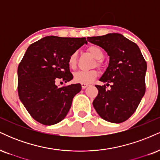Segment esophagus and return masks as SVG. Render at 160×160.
I'll return each instance as SVG.
<instances>
[{
	"instance_id": "esophagus-1",
	"label": "esophagus",
	"mask_w": 160,
	"mask_h": 160,
	"mask_svg": "<svg viewBox=\"0 0 160 160\" xmlns=\"http://www.w3.org/2000/svg\"><path fill=\"white\" fill-rule=\"evenodd\" d=\"M81 86L82 89H86L87 86H89V84L88 83H81Z\"/></svg>"
}]
</instances>
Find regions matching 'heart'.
<instances>
[{
    "instance_id": "b5f03b06",
    "label": "heart",
    "mask_w": 160,
    "mask_h": 160,
    "mask_svg": "<svg viewBox=\"0 0 160 160\" xmlns=\"http://www.w3.org/2000/svg\"><path fill=\"white\" fill-rule=\"evenodd\" d=\"M88 51L96 58L97 64L100 65V60L104 57V52L100 47L96 45H92L88 47ZM78 62V52H73L70 55L68 59V65L71 68H76ZM98 76V71L96 70H87V71H79L74 74V80L75 82L80 83H90Z\"/></svg>"
}]
</instances>
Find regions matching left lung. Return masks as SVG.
<instances>
[{"label":"left lung","instance_id":"obj_1","mask_svg":"<svg viewBox=\"0 0 160 160\" xmlns=\"http://www.w3.org/2000/svg\"><path fill=\"white\" fill-rule=\"evenodd\" d=\"M110 56L108 67L99 80L112 84L95 85L98 93L92 104L98 115L114 123L127 120L136 111L145 93L147 63L138 45L117 33L88 37Z\"/></svg>","mask_w":160,"mask_h":160}]
</instances>
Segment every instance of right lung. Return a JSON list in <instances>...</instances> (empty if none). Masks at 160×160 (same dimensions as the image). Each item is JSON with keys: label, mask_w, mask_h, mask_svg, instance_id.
Wrapping results in <instances>:
<instances>
[{"label": "right lung", "mask_w": 160, "mask_h": 160, "mask_svg": "<svg viewBox=\"0 0 160 160\" xmlns=\"http://www.w3.org/2000/svg\"><path fill=\"white\" fill-rule=\"evenodd\" d=\"M84 43L86 38L48 36L31 44L18 66V94L33 118L51 126L68 113L80 83L58 87L73 79L68 59Z\"/></svg>", "instance_id": "right-lung-1"}]
</instances>
